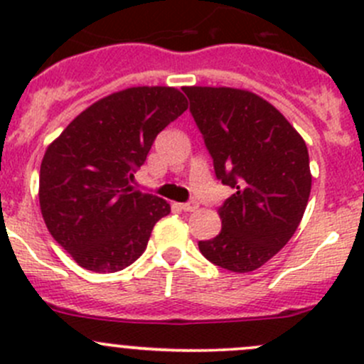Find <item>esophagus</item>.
Masks as SVG:
<instances>
[{
  "label": "esophagus",
  "mask_w": 364,
  "mask_h": 364,
  "mask_svg": "<svg viewBox=\"0 0 364 364\" xmlns=\"http://www.w3.org/2000/svg\"><path fill=\"white\" fill-rule=\"evenodd\" d=\"M179 208H181L183 211L192 213V211H197V209H199V204H197L196 200H190V203H183V204H179Z\"/></svg>",
  "instance_id": "esophagus-1"
}]
</instances>
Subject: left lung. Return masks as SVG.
<instances>
[{
  "label": "left lung",
  "instance_id": "1",
  "mask_svg": "<svg viewBox=\"0 0 364 364\" xmlns=\"http://www.w3.org/2000/svg\"><path fill=\"white\" fill-rule=\"evenodd\" d=\"M215 174L236 192L218 209L222 230L199 241L209 262L234 273L264 266L294 236L311 190L303 137L277 107L236 87L185 86Z\"/></svg>",
  "mask_w": 364,
  "mask_h": 364
}]
</instances>
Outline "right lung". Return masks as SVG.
Here are the masks:
<instances>
[{"mask_svg":"<svg viewBox=\"0 0 364 364\" xmlns=\"http://www.w3.org/2000/svg\"><path fill=\"white\" fill-rule=\"evenodd\" d=\"M186 109L176 87H128L95 102L50 142L40 165V209L79 266L116 273L146 250L171 205L130 181L156 135Z\"/></svg>","mask_w":364,"mask_h":364,"instance_id":"obj_1","label":"right lung"}]
</instances>
